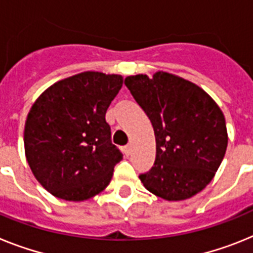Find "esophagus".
<instances>
[{
	"label": "esophagus",
	"instance_id": "esophagus-1",
	"mask_svg": "<svg viewBox=\"0 0 253 253\" xmlns=\"http://www.w3.org/2000/svg\"><path fill=\"white\" fill-rule=\"evenodd\" d=\"M131 151H132V148H131V145H126V146H125V148H124V153H125V155H127V157H128L129 154H131Z\"/></svg>",
	"mask_w": 253,
	"mask_h": 253
}]
</instances>
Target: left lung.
<instances>
[{"label": "left lung", "instance_id": "obj_1", "mask_svg": "<svg viewBox=\"0 0 253 253\" xmlns=\"http://www.w3.org/2000/svg\"><path fill=\"white\" fill-rule=\"evenodd\" d=\"M125 84L153 125L157 158L144 187L168 201L195 196L214 178L228 145L225 118L211 96L191 81L158 71Z\"/></svg>", "mask_w": 253, "mask_h": 253}]
</instances>
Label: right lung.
Wrapping results in <instances>:
<instances>
[{
  "label": "right lung",
  "instance_id": "right-lung-1",
  "mask_svg": "<svg viewBox=\"0 0 253 253\" xmlns=\"http://www.w3.org/2000/svg\"><path fill=\"white\" fill-rule=\"evenodd\" d=\"M121 75L85 71L57 81L32 105L24 128L26 162L37 181L66 201H84L109 184L124 155L111 141L105 112Z\"/></svg>",
  "mask_w": 253,
  "mask_h": 253
}]
</instances>
